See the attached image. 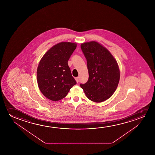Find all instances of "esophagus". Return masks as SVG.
<instances>
[{"label": "esophagus", "instance_id": "1", "mask_svg": "<svg viewBox=\"0 0 155 155\" xmlns=\"http://www.w3.org/2000/svg\"><path fill=\"white\" fill-rule=\"evenodd\" d=\"M75 79H76V81L77 82V83H78L79 81V77H76V78H75Z\"/></svg>", "mask_w": 155, "mask_h": 155}]
</instances>
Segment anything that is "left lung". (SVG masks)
Segmentation results:
<instances>
[{
  "label": "left lung",
  "instance_id": "obj_1",
  "mask_svg": "<svg viewBox=\"0 0 155 155\" xmlns=\"http://www.w3.org/2000/svg\"><path fill=\"white\" fill-rule=\"evenodd\" d=\"M81 48L87 60L89 78L80 86L88 99L103 102L117 87L120 75L117 63L110 52L96 42L84 43Z\"/></svg>",
  "mask_w": 155,
  "mask_h": 155
}]
</instances>
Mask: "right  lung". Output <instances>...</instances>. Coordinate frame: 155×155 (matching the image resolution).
Segmentation results:
<instances>
[{"instance_id":"obj_1","label":"right lung","mask_w":155,"mask_h":155,"mask_svg":"<svg viewBox=\"0 0 155 155\" xmlns=\"http://www.w3.org/2000/svg\"><path fill=\"white\" fill-rule=\"evenodd\" d=\"M76 47L74 43H60L51 48L41 60L37 81L41 93L49 100H61L76 84L68 64Z\"/></svg>"}]
</instances>
